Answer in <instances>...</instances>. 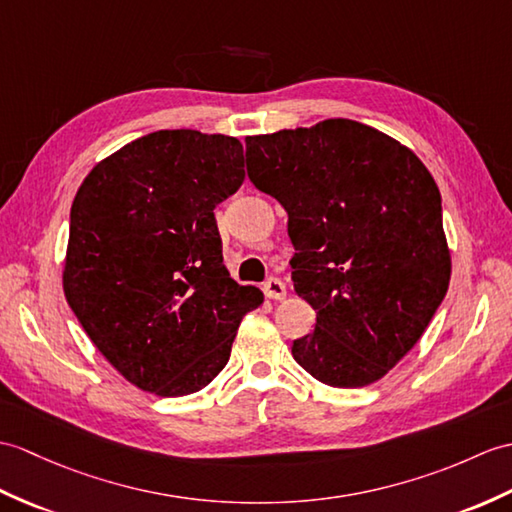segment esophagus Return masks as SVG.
I'll list each match as a JSON object with an SVG mask.
<instances>
[{
	"label": "esophagus",
	"mask_w": 512,
	"mask_h": 512,
	"mask_svg": "<svg viewBox=\"0 0 512 512\" xmlns=\"http://www.w3.org/2000/svg\"><path fill=\"white\" fill-rule=\"evenodd\" d=\"M261 290H264L266 299H272V301H283L285 299V285L279 279H268Z\"/></svg>",
	"instance_id": "obj_1"
}]
</instances>
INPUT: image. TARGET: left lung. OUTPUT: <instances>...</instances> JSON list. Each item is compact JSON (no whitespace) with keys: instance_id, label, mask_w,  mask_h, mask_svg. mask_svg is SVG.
I'll return each mask as SVG.
<instances>
[{"instance_id":"obj_1","label":"left lung","mask_w":512,"mask_h":512,"mask_svg":"<svg viewBox=\"0 0 512 512\" xmlns=\"http://www.w3.org/2000/svg\"><path fill=\"white\" fill-rule=\"evenodd\" d=\"M246 168L288 213L294 292L316 312L294 360L334 388L382 379L419 342L451 277L430 170L342 117L246 137Z\"/></svg>"}]
</instances>
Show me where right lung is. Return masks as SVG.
I'll return each instance as SVG.
<instances>
[{
    "label": "right lung",
    "instance_id": "add662e5",
    "mask_svg": "<svg viewBox=\"0 0 512 512\" xmlns=\"http://www.w3.org/2000/svg\"><path fill=\"white\" fill-rule=\"evenodd\" d=\"M244 181L229 135L157 130L102 159L71 205L63 292L117 373L159 397L205 388L264 303L222 264L213 209Z\"/></svg>",
    "mask_w": 512,
    "mask_h": 512
}]
</instances>
